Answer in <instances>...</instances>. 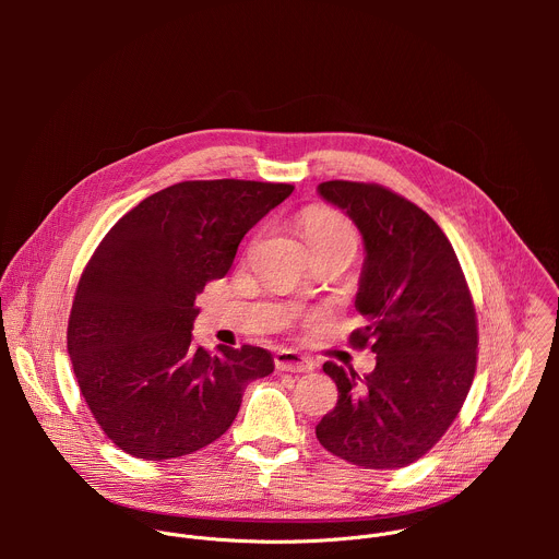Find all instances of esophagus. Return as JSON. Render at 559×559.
I'll return each mask as SVG.
<instances>
[{
    "mask_svg": "<svg viewBox=\"0 0 559 559\" xmlns=\"http://www.w3.org/2000/svg\"><path fill=\"white\" fill-rule=\"evenodd\" d=\"M274 365L278 371H294V373H305L313 369V362L292 349H278L274 354Z\"/></svg>",
    "mask_w": 559,
    "mask_h": 559,
    "instance_id": "obj_1",
    "label": "esophagus"
}]
</instances>
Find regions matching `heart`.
Wrapping results in <instances>:
<instances>
[{"mask_svg": "<svg viewBox=\"0 0 559 559\" xmlns=\"http://www.w3.org/2000/svg\"><path fill=\"white\" fill-rule=\"evenodd\" d=\"M300 231L311 252L345 250L352 257L358 250V229L338 210L330 205H311L300 214Z\"/></svg>", "mask_w": 559, "mask_h": 559, "instance_id": "1", "label": "heart"}]
</instances>
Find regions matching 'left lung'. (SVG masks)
<instances>
[{
  "mask_svg": "<svg viewBox=\"0 0 559 559\" xmlns=\"http://www.w3.org/2000/svg\"><path fill=\"white\" fill-rule=\"evenodd\" d=\"M323 199L345 210L365 238L356 309L367 325L349 336L376 369L358 378L328 360L336 407L316 425L330 453L365 468L423 457L460 414L477 365V316L460 261L440 225L378 183L325 181Z\"/></svg>",
  "mask_w": 559,
  "mask_h": 559,
  "instance_id": "obj_1",
  "label": "left lung"
}]
</instances>
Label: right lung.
I'll list each match as a JSON object with an SVG mask.
<instances>
[{"instance_id": "1", "label": "right lung", "mask_w": 559, "mask_h": 559, "mask_svg": "<svg viewBox=\"0 0 559 559\" xmlns=\"http://www.w3.org/2000/svg\"><path fill=\"white\" fill-rule=\"evenodd\" d=\"M289 183L181 181L123 214L86 263L68 318L76 384L102 431L141 460L194 453L234 423L267 349L197 347V296Z\"/></svg>"}]
</instances>
